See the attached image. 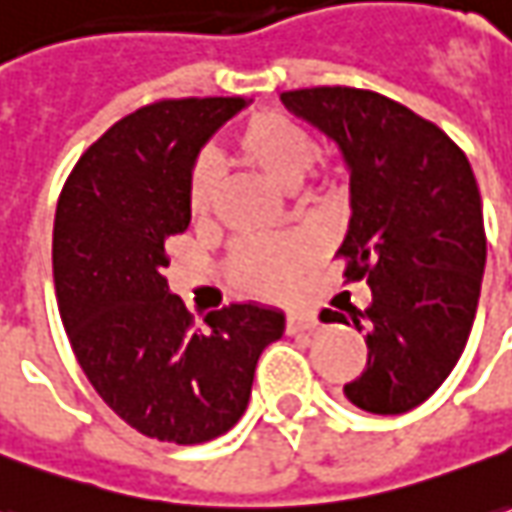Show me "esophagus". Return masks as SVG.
Instances as JSON below:
<instances>
[{"mask_svg": "<svg viewBox=\"0 0 512 512\" xmlns=\"http://www.w3.org/2000/svg\"><path fill=\"white\" fill-rule=\"evenodd\" d=\"M319 328V319L314 314H308V311H294V314H288L285 319V330L294 336V333H311V330Z\"/></svg>", "mask_w": 512, "mask_h": 512, "instance_id": "1", "label": "esophagus"}]
</instances>
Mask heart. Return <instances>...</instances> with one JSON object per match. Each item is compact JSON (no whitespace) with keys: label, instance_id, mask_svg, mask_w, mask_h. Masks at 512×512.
I'll list each match as a JSON object with an SVG mask.
<instances>
[{"label":"heart","instance_id":"b5f03b06","mask_svg":"<svg viewBox=\"0 0 512 512\" xmlns=\"http://www.w3.org/2000/svg\"><path fill=\"white\" fill-rule=\"evenodd\" d=\"M235 154L249 168L263 173L280 187H297L305 170L314 165V134L280 111H257L246 117L235 134ZM218 190V170L212 162H198L190 176V212L204 218L212 210ZM308 246L300 238H260L243 243L232 257L235 280L260 297H283L308 260Z\"/></svg>","mask_w":512,"mask_h":512}]
</instances>
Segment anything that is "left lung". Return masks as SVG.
<instances>
[{
  "label": "left lung",
  "mask_w": 512,
  "mask_h": 512,
  "mask_svg": "<svg viewBox=\"0 0 512 512\" xmlns=\"http://www.w3.org/2000/svg\"><path fill=\"white\" fill-rule=\"evenodd\" d=\"M280 100L336 142L350 176L336 255L373 302L322 311V322L367 333V367L344 395L364 412L403 415L446 381L474 325L488 241L471 162L446 131L378 92L316 86Z\"/></svg>",
  "instance_id": "left-lung-1"
}]
</instances>
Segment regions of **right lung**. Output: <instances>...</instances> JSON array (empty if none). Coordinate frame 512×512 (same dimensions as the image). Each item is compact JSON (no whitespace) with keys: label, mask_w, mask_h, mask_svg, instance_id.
<instances>
[{"label":"right lung","mask_w":512,"mask_h":512,"mask_svg":"<svg viewBox=\"0 0 512 512\" xmlns=\"http://www.w3.org/2000/svg\"><path fill=\"white\" fill-rule=\"evenodd\" d=\"M243 97L159 100L114 123L69 173L55 210L52 277L89 384L131 429L196 446L249 406L260 353L285 330L271 305L235 302L193 328L162 271L190 227L198 151Z\"/></svg>","instance_id":"right-lung-1"}]
</instances>
